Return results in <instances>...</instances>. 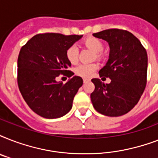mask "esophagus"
Returning <instances> with one entry per match:
<instances>
[{"instance_id":"esophagus-1","label":"esophagus","mask_w":158,"mask_h":158,"mask_svg":"<svg viewBox=\"0 0 158 158\" xmlns=\"http://www.w3.org/2000/svg\"><path fill=\"white\" fill-rule=\"evenodd\" d=\"M90 81V79H86V78H84V83H87V82Z\"/></svg>"}]
</instances>
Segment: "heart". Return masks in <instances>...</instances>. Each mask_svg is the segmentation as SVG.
Wrapping results in <instances>:
<instances>
[{"label":"heart","instance_id":"obj_1","mask_svg":"<svg viewBox=\"0 0 158 158\" xmlns=\"http://www.w3.org/2000/svg\"><path fill=\"white\" fill-rule=\"evenodd\" d=\"M84 44L87 48L91 49L95 52V57L97 59H102V54L101 52H102L104 48V44L100 39L94 37L88 38L84 42ZM67 60H69L71 64H76L79 59V49L76 45L69 46L67 48L66 52H65ZM98 65L95 63L92 64H81L78 65L74 69V72L77 75L84 77V78H89L94 74L96 71Z\"/></svg>","mask_w":158,"mask_h":158}]
</instances>
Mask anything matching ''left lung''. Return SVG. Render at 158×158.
Instances as JSON below:
<instances>
[{"instance_id": "obj_1", "label": "left lung", "mask_w": 158, "mask_h": 158, "mask_svg": "<svg viewBox=\"0 0 158 158\" xmlns=\"http://www.w3.org/2000/svg\"><path fill=\"white\" fill-rule=\"evenodd\" d=\"M93 35L109 44V59L99 75L110 78V83L92 79L95 85L90 96L92 103L104 115H125L138 103L146 87L147 52L140 41L126 30L111 28Z\"/></svg>"}]
</instances>
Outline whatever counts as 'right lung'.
<instances>
[{
  "label": "right lung",
  "mask_w": 158,
  "mask_h": 158,
  "mask_svg": "<svg viewBox=\"0 0 158 158\" xmlns=\"http://www.w3.org/2000/svg\"><path fill=\"white\" fill-rule=\"evenodd\" d=\"M83 35L40 33L33 36L20 49L18 57V85L28 106L42 117L56 119L66 115L83 85L79 76L65 84L57 82L60 74L70 77L71 63L65 52Z\"/></svg>",
  "instance_id": "obj_1"
}]
</instances>
